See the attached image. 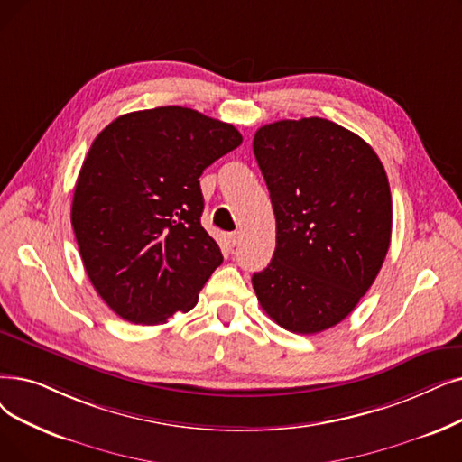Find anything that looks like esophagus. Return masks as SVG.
<instances>
[{"instance_id":"esophagus-1","label":"esophagus","mask_w":462,"mask_h":462,"mask_svg":"<svg viewBox=\"0 0 462 462\" xmlns=\"http://www.w3.org/2000/svg\"><path fill=\"white\" fill-rule=\"evenodd\" d=\"M226 242L230 247H236L239 244V232H228L226 234Z\"/></svg>"}]
</instances>
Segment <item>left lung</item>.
<instances>
[{
  "label": "left lung",
  "instance_id": "left-lung-1",
  "mask_svg": "<svg viewBox=\"0 0 462 462\" xmlns=\"http://www.w3.org/2000/svg\"><path fill=\"white\" fill-rule=\"evenodd\" d=\"M253 151L277 230L268 268L253 275L258 304L285 330L323 332L355 310L387 256L385 168L365 139L319 116L258 128Z\"/></svg>",
  "mask_w": 462,
  "mask_h": 462
}]
</instances>
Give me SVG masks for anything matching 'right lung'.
<instances>
[{"instance_id":"1","label":"right lung","mask_w":462,"mask_h":462,"mask_svg":"<svg viewBox=\"0 0 462 462\" xmlns=\"http://www.w3.org/2000/svg\"><path fill=\"white\" fill-rule=\"evenodd\" d=\"M242 134L189 107L115 118L79 171L71 225L90 283L135 325L190 311L223 263L199 217V175L242 145Z\"/></svg>"}]
</instances>
